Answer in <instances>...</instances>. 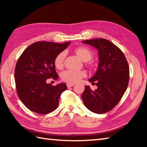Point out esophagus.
<instances>
[{"mask_svg": "<svg viewBox=\"0 0 147 147\" xmlns=\"http://www.w3.org/2000/svg\"><path fill=\"white\" fill-rule=\"evenodd\" d=\"M74 85V84H72V83H68L67 84V86L68 88H71V87H73Z\"/></svg>", "mask_w": 147, "mask_h": 147, "instance_id": "obj_1", "label": "esophagus"}]
</instances>
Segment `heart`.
Here are the masks:
<instances>
[{"mask_svg":"<svg viewBox=\"0 0 147 147\" xmlns=\"http://www.w3.org/2000/svg\"><path fill=\"white\" fill-rule=\"evenodd\" d=\"M74 53L78 58L83 61L86 62L91 60L93 57V53L90 49L86 47H78L74 49ZM65 53L61 52L56 56L54 59V65L58 69H61L63 67L64 60L65 58ZM86 76V74L84 71H67L61 74V78L63 81L68 83H76L80 81L81 78Z\"/></svg>","mask_w":147,"mask_h":147,"instance_id":"b5f03b06","label":"heart"}]
</instances>
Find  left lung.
<instances>
[{
    "label": "left lung",
    "instance_id": "1",
    "mask_svg": "<svg viewBox=\"0 0 147 147\" xmlns=\"http://www.w3.org/2000/svg\"><path fill=\"white\" fill-rule=\"evenodd\" d=\"M98 51V67L88 80L95 84L93 91L85 86L82 94L84 105L92 112L104 113L112 109L128 88L129 66L124 54L117 47L105 39L83 41Z\"/></svg>",
    "mask_w": 147,
    "mask_h": 147
}]
</instances>
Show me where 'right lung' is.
<instances>
[{"instance_id": "1", "label": "right lung", "mask_w": 147, "mask_h": 147, "mask_svg": "<svg viewBox=\"0 0 147 147\" xmlns=\"http://www.w3.org/2000/svg\"><path fill=\"white\" fill-rule=\"evenodd\" d=\"M70 43L36 42L19 57L14 74L16 89L20 100L30 110L47 114L58 106L61 94L67 87L65 83L53 86L47 80L58 78L54 59Z\"/></svg>"}]
</instances>
